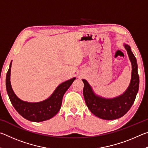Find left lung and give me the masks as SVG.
Instances as JSON below:
<instances>
[{
	"label": "left lung",
	"mask_w": 148,
	"mask_h": 148,
	"mask_svg": "<svg viewBox=\"0 0 148 148\" xmlns=\"http://www.w3.org/2000/svg\"><path fill=\"white\" fill-rule=\"evenodd\" d=\"M132 65L131 79L129 87L123 93L114 98L108 99L97 95L87 80L83 79V93L89 110L95 116L106 120L120 118L131 108L136 99L139 88V76L136 57L129 45L124 44Z\"/></svg>",
	"instance_id": "left-lung-1"
}]
</instances>
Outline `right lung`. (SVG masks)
Instances as JSON below:
<instances>
[{"label":"right lung","mask_w":148,"mask_h":148,"mask_svg":"<svg viewBox=\"0 0 148 148\" xmlns=\"http://www.w3.org/2000/svg\"><path fill=\"white\" fill-rule=\"evenodd\" d=\"M12 62L6 77V87L10 100L16 111L29 121L41 122L51 119L58 113L61 107L63 95L76 77L62 82L55 89L49 98L38 102H29L19 99L14 93L10 82Z\"/></svg>","instance_id":"1"}]
</instances>
